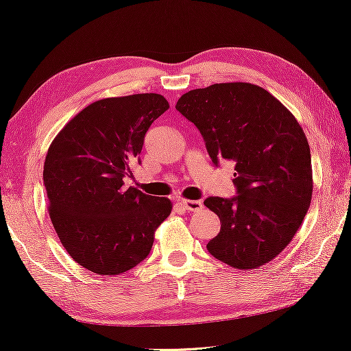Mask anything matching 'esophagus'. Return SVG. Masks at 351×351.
<instances>
[{
    "instance_id": "esophagus-1",
    "label": "esophagus",
    "mask_w": 351,
    "mask_h": 351,
    "mask_svg": "<svg viewBox=\"0 0 351 351\" xmlns=\"http://www.w3.org/2000/svg\"><path fill=\"white\" fill-rule=\"evenodd\" d=\"M180 205H182L185 210H188V211H199L200 208H202V202H200V200L182 199V200H180Z\"/></svg>"
}]
</instances>
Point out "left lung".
<instances>
[{
  "mask_svg": "<svg viewBox=\"0 0 351 351\" xmlns=\"http://www.w3.org/2000/svg\"><path fill=\"white\" fill-rule=\"evenodd\" d=\"M176 108L194 123L217 165L233 160L238 196L208 197L221 232L206 244L234 269L272 261L300 228L313 197L305 132L288 108L258 85L215 84L188 91Z\"/></svg>",
  "mask_w": 351,
  "mask_h": 351,
  "instance_id": "8db88e82",
  "label": "left lung"
}]
</instances>
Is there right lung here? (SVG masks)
<instances>
[{
	"label": "right lung",
	"instance_id": "right-lung-1",
	"mask_svg": "<svg viewBox=\"0 0 351 351\" xmlns=\"http://www.w3.org/2000/svg\"><path fill=\"white\" fill-rule=\"evenodd\" d=\"M168 108L157 93L106 97L51 143L43 166L51 222L73 260L91 272L119 275L140 264L171 215L169 199L124 186L147 129Z\"/></svg>",
	"mask_w": 351,
	"mask_h": 351
}]
</instances>
